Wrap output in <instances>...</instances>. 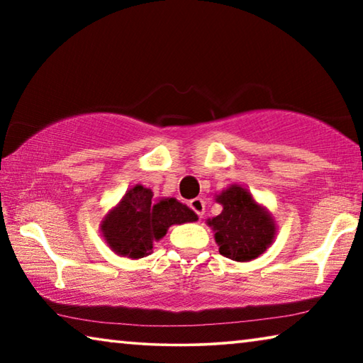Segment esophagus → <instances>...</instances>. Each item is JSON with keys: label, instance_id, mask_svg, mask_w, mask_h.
I'll use <instances>...</instances> for the list:
<instances>
[{"label": "esophagus", "instance_id": "esophagus-1", "mask_svg": "<svg viewBox=\"0 0 363 363\" xmlns=\"http://www.w3.org/2000/svg\"><path fill=\"white\" fill-rule=\"evenodd\" d=\"M189 206L192 208V211L196 214V216H199V218L203 216V213H205V201H203V199L190 200L189 201Z\"/></svg>", "mask_w": 363, "mask_h": 363}]
</instances>
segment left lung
I'll use <instances>...</instances> for the list:
<instances>
[{
	"mask_svg": "<svg viewBox=\"0 0 363 363\" xmlns=\"http://www.w3.org/2000/svg\"><path fill=\"white\" fill-rule=\"evenodd\" d=\"M223 213L208 220L219 253L233 261H251L274 240L275 224L269 213L253 200L247 189L232 186L218 195Z\"/></svg>",
	"mask_w": 363,
	"mask_h": 363,
	"instance_id": "8db88e82",
	"label": "left lung"
}]
</instances>
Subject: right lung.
Wrapping results in <instances>:
<instances>
[{
  "label": "right lung",
  "mask_w": 363,
  "mask_h": 363,
  "mask_svg": "<svg viewBox=\"0 0 363 363\" xmlns=\"http://www.w3.org/2000/svg\"><path fill=\"white\" fill-rule=\"evenodd\" d=\"M152 196L150 189L133 187L104 220V238L116 255L139 259L150 255L153 242L160 240L169 225L196 220V214L176 199L153 203Z\"/></svg>",
  "instance_id": "1"
}]
</instances>
